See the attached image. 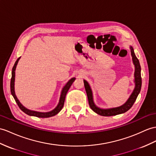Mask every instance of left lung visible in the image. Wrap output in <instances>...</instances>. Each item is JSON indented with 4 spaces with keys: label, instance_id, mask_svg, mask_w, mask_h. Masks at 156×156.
I'll return each instance as SVG.
<instances>
[{
    "label": "left lung",
    "instance_id": "left-lung-1",
    "mask_svg": "<svg viewBox=\"0 0 156 156\" xmlns=\"http://www.w3.org/2000/svg\"><path fill=\"white\" fill-rule=\"evenodd\" d=\"M130 49L131 51V55L132 57L133 63H134V67H135V71H134L135 87L132 93L131 94V95L128 99V101L125 102L123 105L120 106V107H119L107 108V109H102V108L97 107L94 103L92 90L90 89L89 84L87 81L83 80L85 90L87 94V98H88L89 105L90 106V108L92 109L94 112L98 114V115L103 116H115L117 115H120V114L126 112L132 107V105H134L136 98H137V97L140 92L141 87H142L141 67H140V65L139 60L137 58H136V56L134 54V49H133L132 46L130 47Z\"/></svg>",
    "mask_w": 156,
    "mask_h": 156
}]
</instances>
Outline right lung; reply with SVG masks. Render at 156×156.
Wrapping results in <instances>:
<instances>
[{
    "mask_svg": "<svg viewBox=\"0 0 156 156\" xmlns=\"http://www.w3.org/2000/svg\"><path fill=\"white\" fill-rule=\"evenodd\" d=\"M20 57L19 58H18V59L16 61V62H15L14 65L13 66L12 71V78H11V80H10L11 94H12V95L13 96L15 101H16L17 105H18L19 108H20L24 113H26V115H28L29 116H36V117H38V118H49V117L54 116L56 115L57 114L59 113L61 110L62 109L63 105H64V102H65L66 94L67 93L68 90L69 89L70 87L71 86L72 83H73L74 82V81L75 80V77L71 78L70 80L66 83V85L63 87V88L62 89V93H61L59 103H58V105H57V107L54 110H52V111H49V112H37V111H31V110H29L28 108H26V107H24V106L20 103V101H18V99L16 96V94H15V91H14L15 70H16V67L18 62L19 59H20Z\"/></svg>",
    "mask_w": 156,
    "mask_h": 156,
    "instance_id": "right-lung-1",
    "label": "right lung"
}]
</instances>
